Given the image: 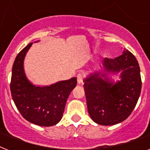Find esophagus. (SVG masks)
Masks as SVG:
<instances>
[{
	"label": "esophagus",
	"mask_w": 150,
	"mask_h": 150,
	"mask_svg": "<svg viewBox=\"0 0 150 150\" xmlns=\"http://www.w3.org/2000/svg\"><path fill=\"white\" fill-rule=\"evenodd\" d=\"M83 79H84V74L82 73H79L77 75V81L79 84H81L83 81Z\"/></svg>",
	"instance_id": "esophagus-1"
}]
</instances>
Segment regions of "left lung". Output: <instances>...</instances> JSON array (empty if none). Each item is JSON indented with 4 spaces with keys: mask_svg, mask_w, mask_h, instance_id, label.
<instances>
[{
    "mask_svg": "<svg viewBox=\"0 0 150 150\" xmlns=\"http://www.w3.org/2000/svg\"><path fill=\"white\" fill-rule=\"evenodd\" d=\"M103 71H95L84 79L87 108L94 122L114 125L132 114L139 98L142 80L135 57L125 50L114 59L103 60ZM120 73L121 80L114 83L107 74Z\"/></svg>",
    "mask_w": 150,
    "mask_h": 150,
    "instance_id": "left-lung-1",
    "label": "left lung"
}]
</instances>
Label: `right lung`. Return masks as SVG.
I'll use <instances>...</instances> for the list:
<instances>
[{
  "label": "right lung",
  "mask_w": 150,
  "mask_h": 150,
  "mask_svg": "<svg viewBox=\"0 0 150 150\" xmlns=\"http://www.w3.org/2000/svg\"><path fill=\"white\" fill-rule=\"evenodd\" d=\"M33 43L17 55L12 67L10 89L15 106L22 117L36 125L49 127L61 121L69 94L77 79L60 81L47 86H36L25 76L24 59Z\"/></svg>",
  "instance_id": "1"
}]
</instances>
